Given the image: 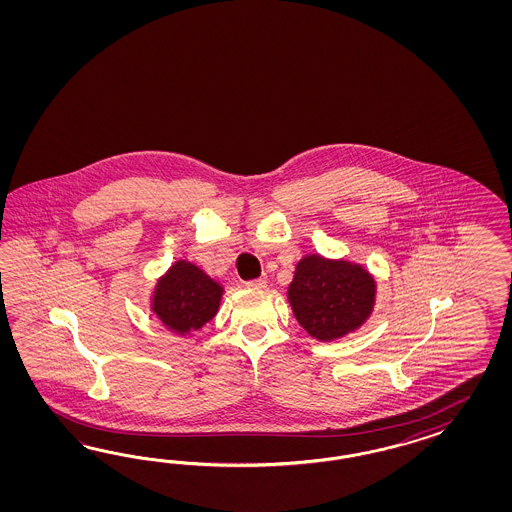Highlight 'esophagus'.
<instances>
[{
	"label": "esophagus",
	"mask_w": 512,
	"mask_h": 512,
	"mask_svg": "<svg viewBox=\"0 0 512 512\" xmlns=\"http://www.w3.org/2000/svg\"><path fill=\"white\" fill-rule=\"evenodd\" d=\"M246 287L248 289H255V291H261L266 287V281L264 279H251V281H246Z\"/></svg>",
	"instance_id": "obj_1"
}]
</instances>
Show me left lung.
Listing matches in <instances>:
<instances>
[{"label":"left lung","mask_w":512,"mask_h":512,"mask_svg":"<svg viewBox=\"0 0 512 512\" xmlns=\"http://www.w3.org/2000/svg\"><path fill=\"white\" fill-rule=\"evenodd\" d=\"M375 293V279L362 264L313 253L296 264L287 298L311 338L334 341L370 319Z\"/></svg>","instance_id":"left-lung-1"}]
</instances>
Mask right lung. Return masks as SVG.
<instances>
[{
  "label": "right lung",
  "instance_id": "right-lung-1",
  "mask_svg": "<svg viewBox=\"0 0 512 512\" xmlns=\"http://www.w3.org/2000/svg\"><path fill=\"white\" fill-rule=\"evenodd\" d=\"M223 293L216 279L180 259L157 279L150 308L171 332L187 336L216 317Z\"/></svg>",
  "mask_w": 512,
  "mask_h": 512
}]
</instances>
